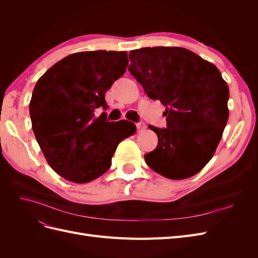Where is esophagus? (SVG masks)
I'll use <instances>...</instances> for the list:
<instances>
[{"label": "esophagus", "mask_w": 258, "mask_h": 258, "mask_svg": "<svg viewBox=\"0 0 258 258\" xmlns=\"http://www.w3.org/2000/svg\"><path fill=\"white\" fill-rule=\"evenodd\" d=\"M137 128H138V130H139V131H142V130H144V129L146 128V126H145V123H144V122L140 121V122H138V123H137Z\"/></svg>", "instance_id": "34e87169"}]
</instances>
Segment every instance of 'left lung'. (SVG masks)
Wrapping results in <instances>:
<instances>
[{
  "label": "left lung",
  "instance_id": "left-lung-1",
  "mask_svg": "<svg viewBox=\"0 0 258 258\" xmlns=\"http://www.w3.org/2000/svg\"><path fill=\"white\" fill-rule=\"evenodd\" d=\"M129 72L148 98L166 106L167 128L150 126L158 145L147 166L170 179L197 174L213 157L229 111V88L213 63L182 47H145L129 53Z\"/></svg>",
  "mask_w": 258,
  "mask_h": 258
}]
</instances>
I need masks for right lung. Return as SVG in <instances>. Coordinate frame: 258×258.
<instances>
[{
    "mask_svg": "<svg viewBox=\"0 0 258 258\" xmlns=\"http://www.w3.org/2000/svg\"><path fill=\"white\" fill-rule=\"evenodd\" d=\"M126 51H82L53 64L37 81L30 101L36 141L53 171L70 182L88 183L110 169L134 122L96 116L107 105L105 92L126 72Z\"/></svg>",
    "mask_w": 258,
    "mask_h": 258,
    "instance_id": "obj_1",
    "label": "right lung"
}]
</instances>
